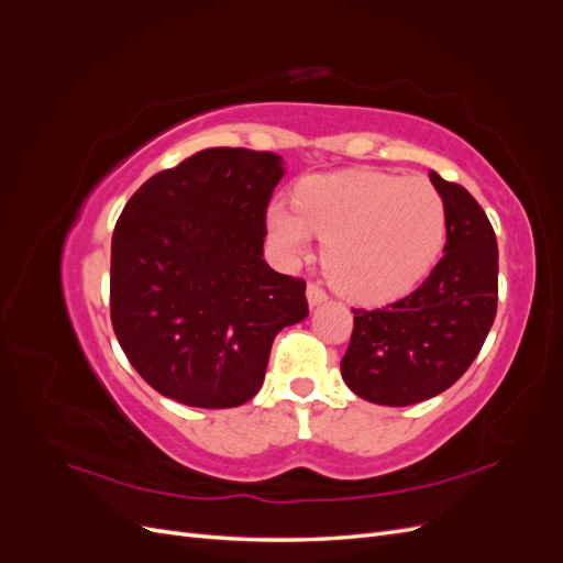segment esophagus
<instances>
[{"label":"esophagus","mask_w":563,"mask_h":563,"mask_svg":"<svg viewBox=\"0 0 563 563\" xmlns=\"http://www.w3.org/2000/svg\"><path fill=\"white\" fill-rule=\"evenodd\" d=\"M327 298H329L327 291H323L319 284H314V282L308 284V302H310V308H317V305H321Z\"/></svg>","instance_id":"34e87169"}]
</instances>
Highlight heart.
<instances>
[{
    "mask_svg": "<svg viewBox=\"0 0 563 563\" xmlns=\"http://www.w3.org/2000/svg\"><path fill=\"white\" fill-rule=\"evenodd\" d=\"M294 203L267 209L272 242L298 261L327 240L323 269L340 296L362 305L397 300L430 275L446 242V203L424 178L338 172L305 178Z\"/></svg>",
    "mask_w": 563,
    "mask_h": 563,
    "instance_id": "obj_1",
    "label": "heart"
}]
</instances>
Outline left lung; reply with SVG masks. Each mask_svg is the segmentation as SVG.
Masks as SVG:
<instances>
[{
  "label": "left lung",
  "instance_id": "obj_1",
  "mask_svg": "<svg viewBox=\"0 0 563 563\" xmlns=\"http://www.w3.org/2000/svg\"><path fill=\"white\" fill-rule=\"evenodd\" d=\"M446 203V246L413 294L380 310H354L340 362L356 397L411 406L449 389L479 354L498 310V242L463 185L430 172Z\"/></svg>",
  "mask_w": 563,
  "mask_h": 563
}]
</instances>
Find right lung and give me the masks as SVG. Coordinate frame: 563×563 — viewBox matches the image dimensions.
Returning <instances> with one entry per match:
<instances>
[{
    "mask_svg": "<svg viewBox=\"0 0 563 563\" xmlns=\"http://www.w3.org/2000/svg\"><path fill=\"white\" fill-rule=\"evenodd\" d=\"M282 176L275 152L209 147L126 201L112 234L110 317L159 395L197 408L246 404L275 335L308 317L305 282L263 258Z\"/></svg>",
    "mask_w": 563,
    "mask_h": 563,
    "instance_id": "add662e5",
    "label": "right lung"
}]
</instances>
